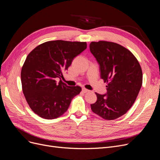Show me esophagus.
<instances>
[{"instance_id":"esophagus-1","label":"esophagus","mask_w":160,"mask_h":160,"mask_svg":"<svg viewBox=\"0 0 160 160\" xmlns=\"http://www.w3.org/2000/svg\"><path fill=\"white\" fill-rule=\"evenodd\" d=\"M82 92H84V93H88V92H89V90H88V89H86V88H82Z\"/></svg>"}]
</instances>
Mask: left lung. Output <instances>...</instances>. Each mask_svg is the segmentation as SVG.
Listing matches in <instances>:
<instances>
[{
  "mask_svg": "<svg viewBox=\"0 0 160 160\" xmlns=\"http://www.w3.org/2000/svg\"><path fill=\"white\" fill-rule=\"evenodd\" d=\"M90 52L100 67L101 77L107 82L105 95L95 93L93 112L107 120L117 119L133 105L142 84V72L137 58L127 48L112 42H92Z\"/></svg>",
  "mask_w": 160,
  "mask_h": 160,
  "instance_id": "8db88e82",
  "label": "left lung"
}]
</instances>
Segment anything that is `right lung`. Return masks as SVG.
I'll use <instances>...</instances> for the list:
<instances>
[{
    "mask_svg": "<svg viewBox=\"0 0 160 160\" xmlns=\"http://www.w3.org/2000/svg\"><path fill=\"white\" fill-rule=\"evenodd\" d=\"M86 42L48 41L32 50L21 72L25 99L33 112L52 120L67 110L73 97L82 91L80 86H68L61 80L73 59L86 49Z\"/></svg>",
    "mask_w": 160,
    "mask_h": 160,
    "instance_id": "1",
    "label": "right lung"
}]
</instances>
